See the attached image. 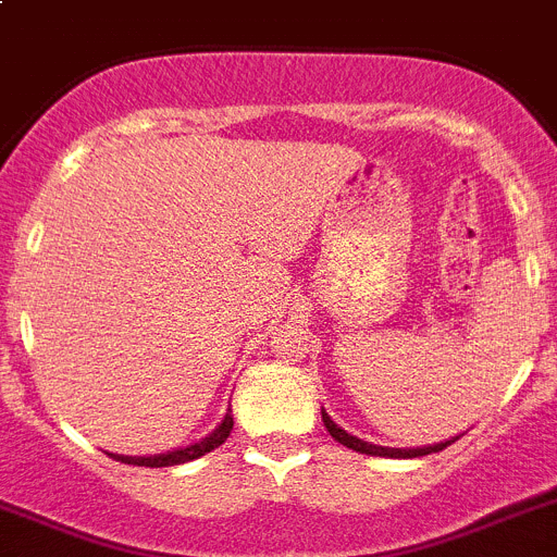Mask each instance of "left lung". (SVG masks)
Wrapping results in <instances>:
<instances>
[{"instance_id": "obj_1", "label": "left lung", "mask_w": 557, "mask_h": 557, "mask_svg": "<svg viewBox=\"0 0 557 557\" xmlns=\"http://www.w3.org/2000/svg\"><path fill=\"white\" fill-rule=\"evenodd\" d=\"M322 422L324 428H327V433L333 435L338 444H344V447L355 449V453L360 455H372V458H422V455H430V453H441L444 447H449L453 441H458L460 435H453V438L447 441H438V444H428V447H410V449H399V447H380V444H372V441H363L358 438V435H349L347 430H341L338 424L333 422L327 416V410L322 408Z\"/></svg>"}]
</instances>
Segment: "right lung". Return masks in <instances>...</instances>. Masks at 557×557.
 Returning <instances> with one entry per match:
<instances>
[{
    "label": "right lung",
    "instance_id": "add662e5",
    "mask_svg": "<svg viewBox=\"0 0 557 557\" xmlns=\"http://www.w3.org/2000/svg\"><path fill=\"white\" fill-rule=\"evenodd\" d=\"M230 430H233V408H227V413H224L222 422L210 430L205 438L194 441V444H188V447L169 449V453H160V455H144V458H135V455H116V453H108V455L113 460H122V463L149 466V469H160V466H180V463H188V460L202 458V455L210 453V449L222 447L224 441H227Z\"/></svg>",
    "mask_w": 557,
    "mask_h": 557
}]
</instances>
